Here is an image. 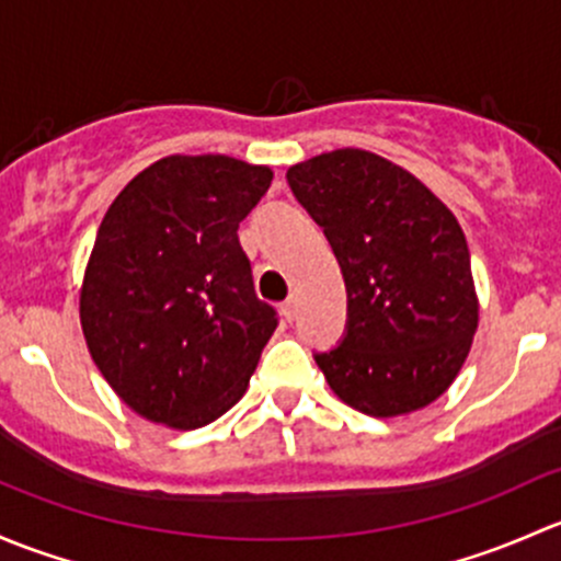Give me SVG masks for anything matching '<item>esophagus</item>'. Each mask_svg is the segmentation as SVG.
Returning a JSON list of instances; mask_svg holds the SVG:
<instances>
[{"label":"esophagus","instance_id":"obj_1","mask_svg":"<svg viewBox=\"0 0 561 561\" xmlns=\"http://www.w3.org/2000/svg\"><path fill=\"white\" fill-rule=\"evenodd\" d=\"M280 313H283V319L286 321H294L297 319V299H286V302L280 305Z\"/></svg>","mask_w":561,"mask_h":561}]
</instances>
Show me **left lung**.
<instances>
[{
  "label": "left lung",
  "instance_id": "left-lung-1",
  "mask_svg": "<svg viewBox=\"0 0 561 561\" xmlns=\"http://www.w3.org/2000/svg\"><path fill=\"white\" fill-rule=\"evenodd\" d=\"M288 186L323 227L348 291V332L316 356L329 389L394 419L446 394L478 332L465 232L413 172L362 148L291 164Z\"/></svg>",
  "mask_w": 561,
  "mask_h": 561
}]
</instances>
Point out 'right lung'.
Here are the masks:
<instances>
[{
	"mask_svg": "<svg viewBox=\"0 0 561 561\" xmlns=\"http://www.w3.org/2000/svg\"><path fill=\"white\" fill-rule=\"evenodd\" d=\"M270 183L267 164L175 153L107 207L80 327L102 378L142 419L196 430L245 394L278 319L253 294L238 227Z\"/></svg>",
	"mask_w": 561,
	"mask_h": 561,
	"instance_id": "obj_1",
	"label": "right lung"
}]
</instances>
